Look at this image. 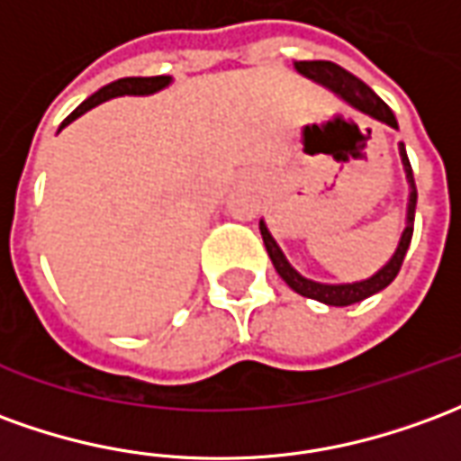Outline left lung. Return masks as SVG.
<instances>
[{"instance_id":"1","label":"left lung","mask_w":461,"mask_h":461,"mask_svg":"<svg viewBox=\"0 0 461 461\" xmlns=\"http://www.w3.org/2000/svg\"><path fill=\"white\" fill-rule=\"evenodd\" d=\"M294 69H297L302 77H307L312 82H317L324 89H330L334 95L344 99L349 107L359 109L362 114H369L376 122H382V124H387L392 130H399L397 127V119L392 114V109L379 99V96L369 89V86L362 82V79H357L354 74H349L347 69H342L339 64L334 62H294ZM399 157H402V167H404V175H407V185H410V199H407V227L402 231V237H399V244L394 254H392V259H389L379 272H375L372 276H366L362 282H349V285H324V282H314V279H307V276H302L289 264V259L285 257V252L279 249V244L275 241V237L269 234L267 230V224L264 220H259V231H262V240L264 247H267V254H269V259L275 264L276 275L285 279L286 285L292 286L297 294L309 299H317L321 304H327V307H349V304H357V302H362V299L372 297L376 292H382L384 286H389L394 282V276L399 275V267L404 262V254L410 249V241H411V231H414V209H417V186H414V175H411V164L407 159V149H404V144L399 141Z\"/></svg>"}]
</instances>
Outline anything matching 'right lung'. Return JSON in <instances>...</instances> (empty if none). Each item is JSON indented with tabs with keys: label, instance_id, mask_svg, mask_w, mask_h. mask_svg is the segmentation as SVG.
<instances>
[{
	"label": "right lung",
	"instance_id": "obj_1",
	"mask_svg": "<svg viewBox=\"0 0 461 461\" xmlns=\"http://www.w3.org/2000/svg\"><path fill=\"white\" fill-rule=\"evenodd\" d=\"M169 85H172V77H124V79H117V82H112V85L102 86V89L95 92L89 99H85L79 107L74 109L69 117L64 119L59 130H64L67 124H72L74 119L82 117L85 112L95 109L96 104H102V102H107V99H114V96H124V95H130V96L157 95V92H162L164 86H169Z\"/></svg>",
	"mask_w": 461,
	"mask_h": 461
}]
</instances>
